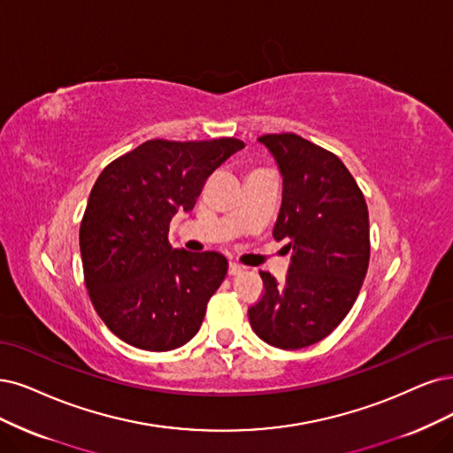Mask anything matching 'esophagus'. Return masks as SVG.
<instances>
[{"label": "esophagus", "mask_w": 453, "mask_h": 453, "mask_svg": "<svg viewBox=\"0 0 453 453\" xmlns=\"http://www.w3.org/2000/svg\"><path fill=\"white\" fill-rule=\"evenodd\" d=\"M242 266L239 265V263H229V269H227V273H229V276H239V274H242Z\"/></svg>", "instance_id": "1"}]
</instances>
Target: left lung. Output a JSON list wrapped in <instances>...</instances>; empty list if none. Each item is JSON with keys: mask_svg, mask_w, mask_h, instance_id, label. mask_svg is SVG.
Segmentation results:
<instances>
[{"mask_svg": "<svg viewBox=\"0 0 453 453\" xmlns=\"http://www.w3.org/2000/svg\"><path fill=\"white\" fill-rule=\"evenodd\" d=\"M283 177L273 235L289 239V273H259L265 293L248 308L257 336L278 349L326 338L353 308L370 265V216L362 190L330 150L293 132L259 138Z\"/></svg>", "mask_w": 453, "mask_h": 453, "instance_id": "obj_1", "label": "left lung"}]
</instances>
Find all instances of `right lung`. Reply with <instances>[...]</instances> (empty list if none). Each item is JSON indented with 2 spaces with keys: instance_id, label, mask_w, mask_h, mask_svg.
Instances as JSON below:
<instances>
[{
  "instance_id": "1",
  "label": "right lung",
  "mask_w": 453,
  "mask_h": 453,
  "mask_svg": "<svg viewBox=\"0 0 453 453\" xmlns=\"http://www.w3.org/2000/svg\"><path fill=\"white\" fill-rule=\"evenodd\" d=\"M242 147L235 138L149 140L98 175L80 226L83 280L98 317L125 343L162 353L197 334L227 259L177 250L167 231Z\"/></svg>"
}]
</instances>
